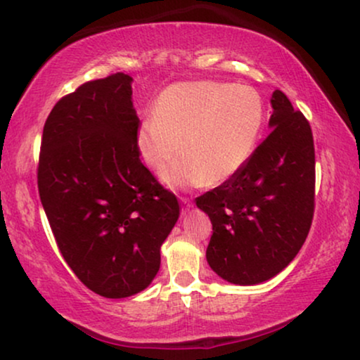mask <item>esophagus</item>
Here are the masks:
<instances>
[{"label":"esophagus","mask_w":360,"mask_h":360,"mask_svg":"<svg viewBox=\"0 0 360 360\" xmlns=\"http://www.w3.org/2000/svg\"><path fill=\"white\" fill-rule=\"evenodd\" d=\"M180 201H181V206H184V210L191 208V200L188 196H180Z\"/></svg>","instance_id":"1"}]
</instances>
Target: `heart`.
Wrapping results in <instances>:
<instances>
[{
	"mask_svg": "<svg viewBox=\"0 0 360 360\" xmlns=\"http://www.w3.org/2000/svg\"><path fill=\"white\" fill-rule=\"evenodd\" d=\"M264 101L252 86L224 82L175 83L162 93L155 112L142 120L137 147L152 170L172 186H201L233 179L257 146Z\"/></svg>",
	"mask_w": 360,
	"mask_h": 360,
	"instance_id": "obj_1",
	"label": "heart"
}]
</instances>
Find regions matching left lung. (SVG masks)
Wrapping results in <instances>:
<instances>
[{
    "label": "left lung",
    "instance_id": "1",
    "mask_svg": "<svg viewBox=\"0 0 360 360\" xmlns=\"http://www.w3.org/2000/svg\"><path fill=\"white\" fill-rule=\"evenodd\" d=\"M270 103V134L233 179L196 198L213 224L210 267L236 285H255L282 272L313 221L311 126L280 90Z\"/></svg>",
    "mask_w": 360,
    "mask_h": 360
}]
</instances>
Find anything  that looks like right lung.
Listing matches in <instances>:
<instances>
[{"label":"right lung","instance_id":"1","mask_svg":"<svg viewBox=\"0 0 360 360\" xmlns=\"http://www.w3.org/2000/svg\"><path fill=\"white\" fill-rule=\"evenodd\" d=\"M132 78L111 73L60 98L47 116L37 188L57 248L101 297L139 293L160 267L180 214L176 196L142 164Z\"/></svg>","mask_w":360,"mask_h":360}]
</instances>
